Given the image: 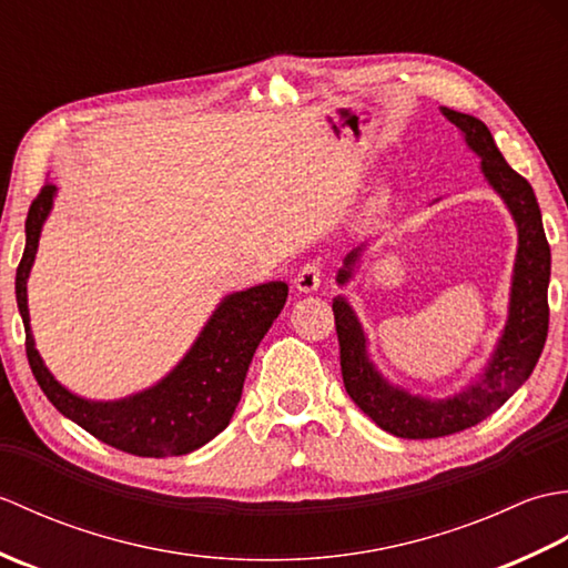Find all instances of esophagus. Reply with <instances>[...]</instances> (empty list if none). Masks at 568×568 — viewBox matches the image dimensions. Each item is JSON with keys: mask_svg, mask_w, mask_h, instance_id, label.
Here are the masks:
<instances>
[{"mask_svg": "<svg viewBox=\"0 0 568 568\" xmlns=\"http://www.w3.org/2000/svg\"><path fill=\"white\" fill-rule=\"evenodd\" d=\"M322 273H324V265L320 258L307 261L295 275V287L300 293H315L322 283Z\"/></svg>", "mask_w": 568, "mask_h": 568, "instance_id": "1", "label": "esophagus"}]
</instances>
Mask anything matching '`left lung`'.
Instances as JSON below:
<instances>
[{
	"mask_svg": "<svg viewBox=\"0 0 568 568\" xmlns=\"http://www.w3.org/2000/svg\"><path fill=\"white\" fill-rule=\"evenodd\" d=\"M444 116L464 131L468 146L484 161L488 183L500 192V197L515 216L517 232H520V248H517L513 277L510 317L498 352L478 383L452 400L429 403L390 388L368 364L364 332H361L352 307L342 297L334 300L332 312L336 336H339L344 388L381 429L403 439L449 437V434L464 432L490 417L535 371L549 332L547 287L551 251L545 226H541L535 190L503 159L488 126L480 119L454 112L449 106H444ZM358 251L361 248L348 253L346 271H339V283H346V277L352 275L348 265L356 261Z\"/></svg>",
	"mask_w": 568,
	"mask_h": 568,
	"instance_id": "8db88e82",
	"label": "left lung"
}]
</instances>
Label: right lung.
I'll use <instances>...</instances> for the list:
<instances>
[{
	"label": "right lung",
	"instance_id": "obj_1",
	"mask_svg": "<svg viewBox=\"0 0 568 568\" xmlns=\"http://www.w3.org/2000/svg\"><path fill=\"white\" fill-rule=\"evenodd\" d=\"M55 187L43 183L27 214V248L17 268V305L27 329V358L48 400L94 439L134 456H183L214 439L229 422L244 390L256 346L281 315L285 283H265L226 297L197 344L155 388L119 403H88L68 393L48 373L29 327L27 277L39 248V234Z\"/></svg>",
	"mask_w": 568,
	"mask_h": 568
}]
</instances>
